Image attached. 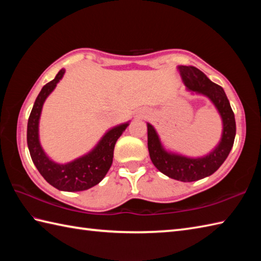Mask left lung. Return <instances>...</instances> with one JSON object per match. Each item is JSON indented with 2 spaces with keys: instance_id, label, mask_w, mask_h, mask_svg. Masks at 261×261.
I'll list each match as a JSON object with an SVG mask.
<instances>
[{
  "instance_id": "obj_1",
  "label": "left lung",
  "mask_w": 261,
  "mask_h": 261,
  "mask_svg": "<svg viewBox=\"0 0 261 261\" xmlns=\"http://www.w3.org/2000/svg\"><path fill=\"white\" fill-rule=\"evenodd\" d=\"M177 69L187 91L207 97L222 120V135L218 145L207 154L196 158L167 150L153 125L147 123L148 150L154 167L169 178L188 182L212 175L224 163L234 142L236 120L222 87L194 66H177Z\"/></svg>"
}]
</instances>
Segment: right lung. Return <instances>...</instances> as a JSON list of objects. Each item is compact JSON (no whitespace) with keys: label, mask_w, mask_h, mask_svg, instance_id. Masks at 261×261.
I'll return each mask as SVG.
<instances>
[{"label":"right lung","mask_w":261,"mask_h":261,"mask_svg":"<svg viewBox=\"0 0 261 261\" xmlns=\"http://www.w3.org/2000/svg\"><path fill=\"white\" fill-rule=\"evenodd\" d=\"M65 69H60L56 77L41 88L28 120L27 142L30 156L39 173L49 184L64 192H81L97 185L112 165L116 141L129 125L125 123L111 127L99 139L91 151L66 164H58L48 156L39 139V121L43 103L63 79Z\"/></svg>","instance_id":"1"}]
</instances>
